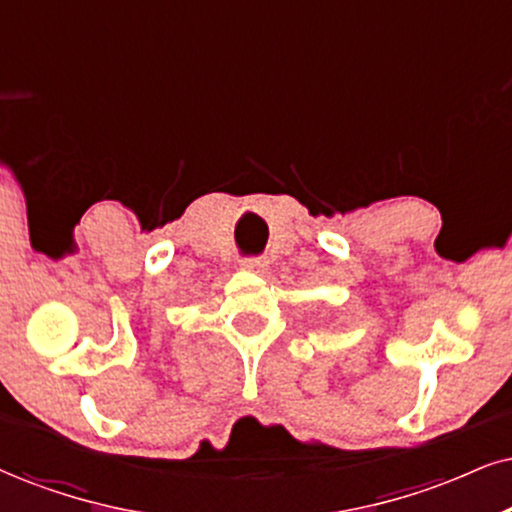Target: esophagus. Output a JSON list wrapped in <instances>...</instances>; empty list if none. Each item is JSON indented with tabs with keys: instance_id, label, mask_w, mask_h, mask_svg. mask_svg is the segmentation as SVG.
<instances>
[{
	"instance_id": "obj_1",
	"label": "esophagus",
	"mask_w": 512,
	"mask_h": 512,
	"mask_svg": "<svg viewBox=\"0 0 512 512\" xmlns=\"http://www.w3.org/2000/svg\"><path fill=\"white\" fill-rule=\"evenodd\" d=\"M242 270L246 273H256V275H263L268 270V263L263 261V258H244L242 261Z\"/></svg>"
}]
</instances>
